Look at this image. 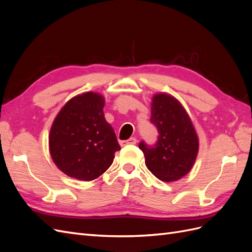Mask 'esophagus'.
I'll use <instances>...</instances> for the list:
<instances>
[{
    "mask_svg": "<svg viewBox=\"0 0 252 252\" xmlns=\"http://www.w3.org/2000/svg\"><path fill=\"white\" fill-rule=\"evenodd\" d=\"M135 143H136V139H135V138H130V139L126 140V141H120V145H121V146H126V145H128V144L134 145Z\"/></svg>",
    "mask_w": 252,
    "mask_h": 252,
    "instance_id": "obj_1",
    "label": "esophagus"
}]
</instances>
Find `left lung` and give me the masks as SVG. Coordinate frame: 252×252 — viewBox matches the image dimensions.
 I'll list each match as a JSON object with an SVG mask.
<instances>
[{
  "label": "left lung",
  "instance_id": "obj_1",
  "mask_svg": "<svg viewBox=\"0 0 252 252\" xmlns=\"http://www.w3.org/2000/svg\"><path fill=\"white\" fill-rule=\"evenodd\" d=\"M150 123L158 132L156 144H139L147 168L164 182L183 178L191 169L199 150V140L187 112L177 98L159 94L152 98Z\"/></svg>",
  "mask_w": 252,
  "mask_h": 252
}]
</instances>
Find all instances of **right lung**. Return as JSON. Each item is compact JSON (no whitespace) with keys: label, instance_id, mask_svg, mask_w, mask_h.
Returning a JSON list of instances; mask_svg holds the SVG:
<instances>
[{"label":"right lung","instance_id":"1","mask_svg":"<svg viewBox=\"0 0 252 252\" xmlns=\"http://www.w3.org/2000/svg\"><path fill=\"white\" fill-rule=\"evenodd\" d=\"M104 97L94 93L74 96L53 122L49 148L53 162L67 175L93 181L107 170L121 149L104 118Z\"/></svg>","mask_w":252,"mask_h":252}]
</instances>
